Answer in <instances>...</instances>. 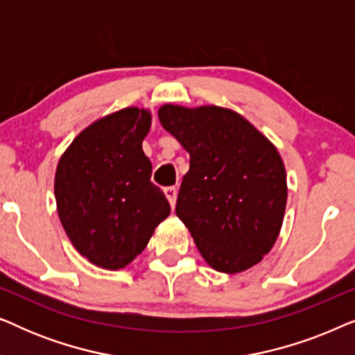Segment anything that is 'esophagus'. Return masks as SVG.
Here are the masks:
<instances>
[{
	"label": "esophagus",
	"instance_id": "34e87169",
	"mask_svg": "<svg viewBox=\"0 0 355 355\" xmlns=\"http://www.w3.org/2000/svg\"><path fill=\"white\" fill-rule=\"evenodd\" d=\"M164 193H166V197H168V200H169V203H171V207H174L176 205V198H178V189L176 187H166L164 189Z\"/></svg>",
	"mask_w": 355,
	"mask_h": 355
}]
</instances>
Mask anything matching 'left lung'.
I'll list each match as a JSON object with an SVG mask.
<instances>
[{
  "label": "left lung",
  "mask_w": 355,
  "mask_h": 355,
  "mask_svg": "<svg viewBox=\"0 0 355 355\" xmlns=\"http://www.w3.org/2000/svg\"><path fill=\"white\" fill-rule=\"evenodd\" d=\"M159 123L191 155L176 202L207 263L239 273L278 239L288 198L278 150L249 121L220 106L164 105Z\"/></svg>",
  "instance_id": "8db88e82"
}]
</instances>
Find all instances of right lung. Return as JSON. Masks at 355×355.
Here are the masks:
<instances>
[{"instance_id": "obj_1", "label": "right lung", "mask_w": 355, "mask_h": 355, "mask_svg": "<svg viewBox=\"0 0 355 355\" xmlns=\"http://www.w3.org/2000/svg\"><path fill=\"white\" fill-rule=\"evenodd\" d=\"M148 111L125 108L77 135L56 168L58 215L72 245L106 270L130 263L171 207L150 181Z\"/></svg>"}]
</instances>
